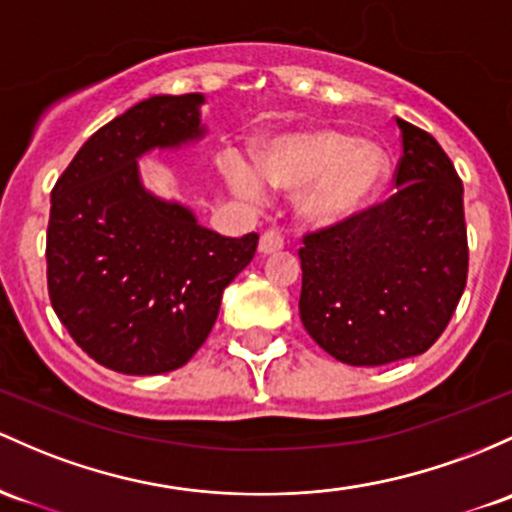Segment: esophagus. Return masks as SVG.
<instances>
[{
	"instance_id": "34e87169",
	"label": "esophagus",
	"mask_w": 512,
	"mask_h": 512,
	"mask_svg": "<svg viewBox=\"0 0 512 512\" xmlns=\"http://www.w3.org/2000/svg\"><path fill=\"white\" fill-rule=\"evenodd\" d=\"M284 243H286L284 228L272 226V228H267L265 233H262V238H260V252H265V255H272V252L282 250Z\"/></svg>"
}]
</instances>
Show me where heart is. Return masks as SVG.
I'll use <instances>...</instances> for the list:
<instances>
[{
	"label": "heart",
	"instance_id": "b5f03b06",
	"mask_svg": "<svg viewBox=\"0 0 512 512\" xmlns=\"http://www.w3.org/2000/svg\"><path fill=\"white\" fill-rule=\"evenodd\" d=\"M223 167L230 184L247 196H260L262 182L303 189V216L313 223H335L372 199L386 162L367 140H352L338 128H308L274 138L257 155V165L230 153Z\"/></svg>",
	"mask_w": 512,
	"mask_h": 512
}]
</instances>
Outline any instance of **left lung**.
I'll use <instances>...</instances> for the list:
<instances>
[{
  "instance_id": "obj_1",
  "label": "left lung",
  "mask_w": 512,
  "mask_h": 512,
  "mask_svg": "<svg viewBox=\"0 0 512 512\" xmlns=\"http://www.w3.org/2000/svg\"><path fill=\"white\" fill-rule=\"evenodd\" d=\"M403 155L386 201L308 230L299 250L303 328L328 355L381 367L445 333L469 272L464 187L430 133L396 119Z\"/></svg>"
}]
</instances>
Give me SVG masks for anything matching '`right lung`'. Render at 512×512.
Here are the masks:
<instances>
[{
  "instance_id": "right-lung-1",
  "label": "right lung",
  "mask_w": 512,
  "mask_h": 512,
  "mask_svg": "<svg viewBox=\"0 0 512 512\" xmlns=\"http://www.w3.org/2000/svg\"><path fill=\"white\" fill-rule=\"evenodd\" d=\"M201 94H160L101 126L50 192L48 296L94 362L174 372L209 338L260 235L223 238L140 187L136 157L201 136Z\"/></svg>"
}]
</instances>
